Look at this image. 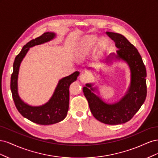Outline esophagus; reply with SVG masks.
I'll list each match as a JSON object with an SVG mask.
<instances>
[{
  "label": "esophagus",
  "mask_w": 158,
  "mask_h": 158,
  "mask_svg": "<svg viewBox=\"0 0 158 158\" xmlns=\"http://www.w3.org/2000/svg\"><path fill=\"white\" fill-rule=\"evenodd\" d=\"M80 80L83 83L88 82L89 80V76L87 74H82L80 76Z\"/></svg>",
  "instance_id": "esophagus-1"
}]
</instances>
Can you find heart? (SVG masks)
<instances>
[{
  "instance_id": "b5f03b06",
  "label": "heart",
  "mask_w": 158,
  "mask_h": 158,
  "mask_svg": "<svg viewBox=\"0 0 158 158\" xmlns=\"http://www.w3.org/2000/svg\"><path fill=\"white\" fill-rule=\"evenodd\" d=\"M98 39L95 36H87L84 37L78 51V56L79 57H84L87 56L89 52L92 51L97 44ZM100 47L103 49L104 47L103 44H100Z\"/></svg>"
}]
</instances>
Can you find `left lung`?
<instances>
[{"label":"left lung","mask_w":158,"mask_h":158,"mask_svg":"<svg viewBox=\"0 0 158 158\" xmlns=\"http://www.w3.org/2000/svg\"><path fill=\"white\" fill-rule=\"evenodd\" d=\"M106 33L118 48L117 55H113L126 61L130 67V87L125 96L114 104H107L94 94L92 91L95 88H92V84H87L83 88V92L94 117L103 123L113 125L130 121L144 103L147 95L146 70L140 53L125 37L113 32Z\"/></svg>","instance_id":"obj_1"}]
</instances>
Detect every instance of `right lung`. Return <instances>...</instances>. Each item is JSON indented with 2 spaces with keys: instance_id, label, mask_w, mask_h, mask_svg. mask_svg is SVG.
<instances>
[{
  "instance_id": "right-lung-1",
  "label": "right lung",
  "mask_w": 158,
  "mask_h": 158,
  "mask_svg": "<svg viewBox=\"0 0 158 158\" xmlns=\"http://www.w3.org/2000/svg\"><path fill=\"white\" fill-rule=\"evenodd\" d=\"M55 37L54 33L46 32L35 40H31L23 46L22 51L14 60L13 73L11 75L10 89L14 102L18 111L28 120L42 125H49L59 123L66 117L69 106L70 85L77 79L79 72L76 71L72 74L60 80L49 101L44 106L39 107L28 106L22 102L19 97L17 84L18 75L21 62L30 47L49 41Z\"/></svg>"
}]
</instances>
